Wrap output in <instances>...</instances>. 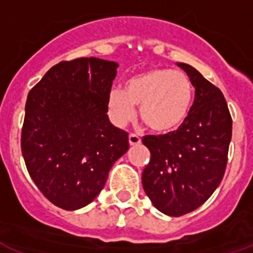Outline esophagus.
I'll return each mask as SVG.
<instances>
[{
    "instance_id": "obj_1",
    "label": "esophagus",
    "mask_w": 253,
    "mask_h": 253,
    "mask_svg": "<svg viewBox=\"0 0 253 253\" xmlns=\"http://www.w3.org/2000/svg\"><path fill=\"white\" fill-rule=\"evenodd\" d=\"M128 143H130L131 146L139 145V144H141V139H140V136L135 135V133H130V136H128Z\"/></svg>"
}]
</instances>
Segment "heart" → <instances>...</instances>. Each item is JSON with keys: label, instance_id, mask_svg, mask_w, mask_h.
<instances>
[{"label": "heart", "instance_id": "b5f03b06", "mask_svg": "<svg viewBox=\"0 0 253 253\" xmlns=\"http://www.w3.org/2000/svg\"><path fill=\"white\" fill-rule=\"evenodd\" d=\"M192 81L184 72L173 69H152L131 77L125 90L112 88L107 105L110 120L123 127L140 118L156 132H169L179 128L186 120L193 103Z\"/></svg>", "mask_w": 253, "mask_h": 253}]
</instances>
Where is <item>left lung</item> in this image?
Instances as JSON below:
<instances>
[{
	"label": "left lung",
	"mask_w": 253,
	"mask_h": 253,
	"mask_svg": "<svg viewBox=\"0 0 253 253\" xmlns=\"http://www.w3.org/2000/svg\"><path fill=\"white\" fill-rule=\"evenodd\" d=\"M195 88L186 120L166 135H148L150 150L143 188L157 210L182 216L202 206L224 177L231 140V116L220 88L195 68L177 63Z\"/></svg>",
	"instance_id": "left-lung-1"
}]
</instances>
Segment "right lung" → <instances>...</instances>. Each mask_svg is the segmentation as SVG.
Returning <instances> with one entry per match:
<instances>
[{
    "instance_id": "1",
    "label": "right lung",
    "mask_w": 253,
    "mask_h": 253,
    "mask_svg": "<svg viewBox=\"0 0 253 253\" xmlns=\"http://www.w3.org/2000/svg\"><path fill=\"white\" fill-rule=\"evenodd\" d=\"M118 64L97 58L60 61L29 91L22 153L40 192L67 211L96 198L128 133L110 123L107 99Z\"/></svg>"
}]
</instances>
